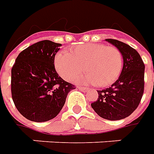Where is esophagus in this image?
Segmentation results:
<instances>
[{"label":"esophagus","mask_w":154,"mask_h":154,"mask_svg":"<svg viewBox=\"0 0 154 154\" xmlns=\"http://www.w3.org/2000/svg\"><path fill=\"white\" fill-rule=\"evenodd\" d=\"M77 89H78V90H80V91H84L88 90V88H87V87H81V86H78V87H77Z\"/></svg>","instance_id":"obj_1"}]
</instances>
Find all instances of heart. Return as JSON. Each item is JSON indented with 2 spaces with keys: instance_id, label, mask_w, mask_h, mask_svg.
Here are the masks:
<instances>
[{
  "instance_id": "obj_1",
  "label": "heart",
  "mask_w": 154,
  "mask_h": 154,
  "mask_svg": "<svg viewBox=\"0 0 154 154\" xmlns=\"http://www.w3.org/2000/svg\"><path fill=\"white\" fill-rule=\"evenodd\" d=\"M54 65L61 77L68 81L82 72L85 67L88 73L77 81L105 87L114 83L119 77L123 57L115 46L87 44L75 47L71 53H58L54 58Z\"/></svg>"
}]
</instances>
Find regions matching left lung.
<instances>
[{
    "label": "left lung",
    "mask_w": 154,
    "mask_h": 154,
    "mask_svg": "<svg viewBox=\"0 0 154 154\" xmlns=\"http://www.w3.org/2000/svg\"><path fill=\"white\" fill-rule=\"evenodd\" d=\"M122 54L120 76L109 88L97 91L98 99L91 104L103 119L119 120L130 116L139 106L144 90V63L137 51L121 41L107 38Z\"/></svg>",
    "instance_id": "1"
}]
</instances>
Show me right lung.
I'll list each match as a JSON object with an SVG mask.
<instances>
[{
	"instance_id": "obj_1",
	"label": "right lung",
	"mask_w": 154,
	"mask_h": 154,
	"mask_svg": "<svg viewBox=\"0 0 154 154\" xmlns=\"http://www.w3.org/2000/svg\"><path fill=\"white\" fill-rule=\"evenodd\" d=\"M61 44L39 41L19 54L11 69V96L27 119L45 122L58 115L68 92L76 87L58 76L54 57Z\"/></svg>"
}]
</instances>
